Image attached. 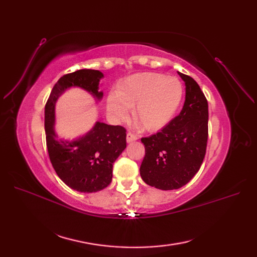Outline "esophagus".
<instances>
[{"label": "esophagus", "mask_w": 257, "mask_h": 257, "mask_svg": "<svg viewBox=\"0 0 257 257\" xmlns=\"http://www.w3.org/2000/svg\"><path fill=\"white\" fill-rule=\"evenodd\" d=\"M138 139V136L134 133H132V132H128L127 135H126V142L127 143H133L135 141H137Z\"/></svg>", "instance_id": "1"}]
</instances>
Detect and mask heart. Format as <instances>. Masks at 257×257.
<instances>
[{
	"instance_id": "b5f03b06",
	"label": "heart",
	"mask_w": 257,
	"mask_h": 257,
	"mask_svg": "<svg viewBox=\"0 0 257 257\" xmlns=\"http://www.w3.org/2000/svg\"><path fill=\"white\" fill-rule=\"evenodd\" d=\"M182 84L174 77L157 73L130 76L108 96L107 107L118 118H126L135 107L134 120L147 131L163 127L173 118L182 98Z\"/></svg>"
}]
</instances>
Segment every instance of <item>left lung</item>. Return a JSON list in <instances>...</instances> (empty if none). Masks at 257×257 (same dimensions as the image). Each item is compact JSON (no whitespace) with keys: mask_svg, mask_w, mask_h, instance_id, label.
Instances as JSON below:
<instances>
[{"mask_svg":"<svg viewBox=\"0 0 257 257\" xmlns=\"http://www.w3.org/2000/svg\"><path fill=\"white\" fill-rule=\"evenodd\" d=\"M185 83L182 110L157 134L143 137L146 154L143 180L160 190H176L196 175L208 142V102L192 77L179 73Z\"/></svg>","mask_w":257,"mask_h":257,"instance_id":"left-lung-1","label":"left lung"}]
</instances>
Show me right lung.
<instances>
[{"mask_svg": "<svg viewBox=\"0 0 257 257\" xmlns=\"http://www.w3.org/2000/svg\"><path fill=\"white\" fill-rule=\"evenodd\" d=\"M103 74L95 69H79L66 74L51 90L45 106L46 145L52 167L69 188L93 193L107 188L112 179V164L126 148V130L96 122L89 133L76 141L59 139L54 133V105L66 89L79 87L100 99L98 91Z\"/></svg>", "mask_w": 257, "mask_h": 257, "instance_id": "right-lung-1", "label": "right lung"}]
</instances>
